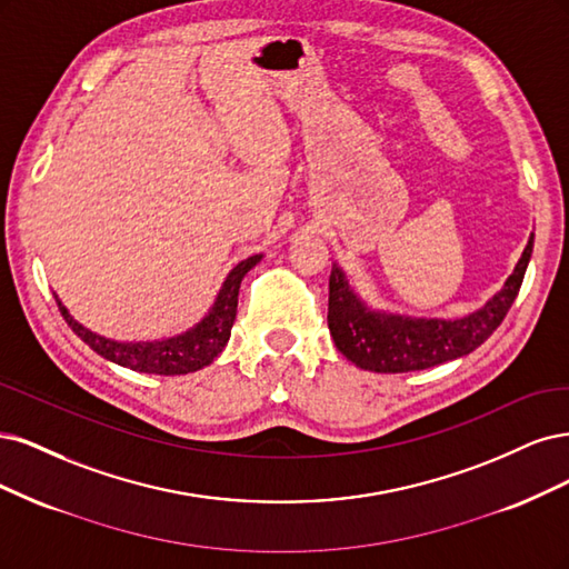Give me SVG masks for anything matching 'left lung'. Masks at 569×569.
Here are the masks:
<instances>
[{"instance_id": "1", "label": "left lung", "mask_w": 569, "mask_h": 569, "mask_svg": "<svg viewBox=\"0 0 569 569\" xmlns=\"http://www.w3.org/2000/svg\"><path fill=\"white\" fill-rule=\"evenodd\" d=\"M535 248V233L503 288L458 319L397 315L366 305L347 273L333 264L328 281V328L338 350L363 371L409 373L466 357L497 331L516 302Z\"/></svg>"}]
</instances>
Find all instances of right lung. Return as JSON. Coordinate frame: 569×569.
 Wrapping results in <instances>:
<instances>
[{
    "mask_svg": "<svg viewBox=\"0 0 569 569\" xmlns=\"http://www.w3.org/2000/svg\"><path fill=\"white\" fill-rule=\"evenodd\" d=\"M262 260V254H252V258L238 262L229 277L224 279L222 288H219L217 298L210 307L208 315L200 319L189 331L179 333L174 338H162V340H139V342H122L103 338L94 331H89L80 321L70 317V311L63 307L57 292V305L66 323L72 328L80 340H84L91 350L101 355L103 359L113 361L124 369H132L139 373H153V376H184L193 373L203 366L212 363L214 357L224 350L229 342L231 326L236 319V307H238V288L246 273Z\"/></svg>",
    "mask_w": 569,
    "mask_h": 569,
    "instance_id": "right-lung-1",
    "label": "right lung"
}]
</instances>
